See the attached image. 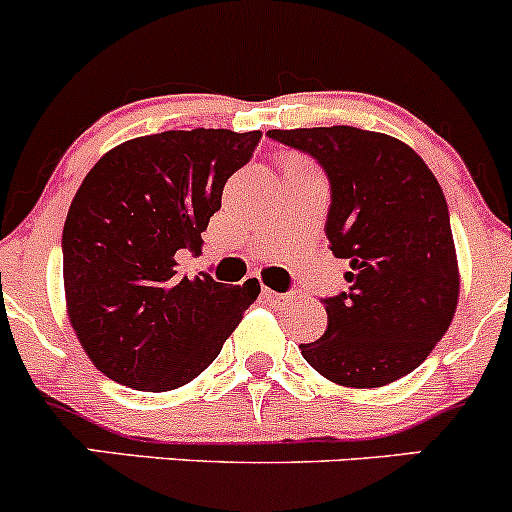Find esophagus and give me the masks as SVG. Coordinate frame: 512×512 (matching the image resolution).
Masks as SVG:
<instances>
[{"label": "esophagus", "instance_id": "1", "mask_svg": "<svg viewBox=\"0 0 512 512\" xmlns=\"http://www.w3.org/2000/svg\"><path fill=\"white\" fill-rule=\"evenodd\" d=\"M262 299H265V302H270V304H287L289 299H292V294H282V292H275V289L265 287V289H262Z\"/></svg>", "mask_w": 512, "mask_h": 512}]
</instances>
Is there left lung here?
<instances>
[{"label":"left lung","mask_w":512,"mask_h":512,"mask_svg":"<svg viewBox=\"0 0 512 512\" xmlns=\"http://www.w3.org/2000/svg\"><path fill=\"white\" fill-rule=\"evenodd\" d=\"M317 160L332 185L327 237L349 260V292L322 299L327 332L299 344L324 379L376 389L411 374L451 327L458 275L436 175L386 133L352 126L267 131Z\"/></svg>","instance_id":"left-lung-1"}]
</instances>
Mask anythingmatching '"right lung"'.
Masks as SVG:
<instances>
[{
    "instance_id": "1",
    "label": "right lung",
    "mask_w": 512,
    "mask_h": 512,
    "mask_svg": "<svg viewBox=\"0 0 512 512\" xmlns=\"http://www.w3.org/2000/svg\"><path fill=\"white\" fill-rule=\"evenodd\" d=\"M260 131H165L108 151L71 200L64 223L69 322L94 366L138 391H170L208 369L260 294L178 275L198 250L223 188Z\"/></svg>"
}]
</instances>
